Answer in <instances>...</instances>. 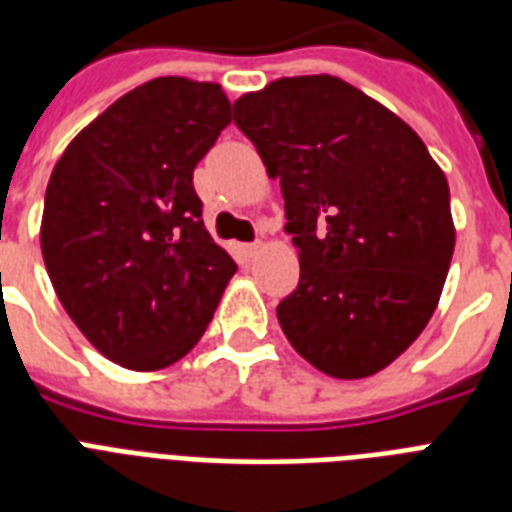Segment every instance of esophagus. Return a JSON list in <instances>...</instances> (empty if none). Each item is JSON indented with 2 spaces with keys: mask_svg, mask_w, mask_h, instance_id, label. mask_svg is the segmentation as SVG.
<instances>
[{
  "mask_svg": "<svg viewBox=\"0 0 512 512\" xmlns=\"http://www.w3.org/2000/svg\"><path fill=\"white\" fill-rule=\"evenodd\" d=\"M263 247L260 241H249V244H241V255L244 257H255L257 255V249Z\"/></svg>",
  "mask_w": 512,
  "mask_h": 512,
  "instance_id": "esophagus-1",
  "label": "esophagus"
}]
</instances>
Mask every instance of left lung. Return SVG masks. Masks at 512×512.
Returning <instances> with one entry per match:
<instances>
[{"mask_svg": "<svg viewBox=\"0 0 512 512\" xmlns=\"http://www.w3.org/2000/svg\"><path fill=\"white\" fill-rule=\"evenodd\" d=\"M279 177L300 281L276 308L292 348L358 380L436 311L454 252L449 185L417 132L337 76H292L233 103Z\"/></svg>", "mask_w": 512, "mask_h": 512, "instance_id": "1", "label": "left lung"}]
</instances>
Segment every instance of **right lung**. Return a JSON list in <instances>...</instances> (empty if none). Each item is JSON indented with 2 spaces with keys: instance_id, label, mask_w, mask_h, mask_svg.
Wrapping results in <instances>:
<instances>
[{
  "instance_id": "obj_1",
  "label": "right lung",
  "mask_w": 512,
  "mask_h": 512,
  "mask_svg": "<svg viewBox=\"0 0 512 512\" xmlns=\"http://www.w3.org/2000/svg\"><path fill=\"white\" fill-rule=\"evenodd\" d=\"M228 124L217 84L162 76L108 106L52 170L42 215L52 287L82 335L127 369L180 361L236 273L193 191Z\"/></svg>"
}]
</instances>
